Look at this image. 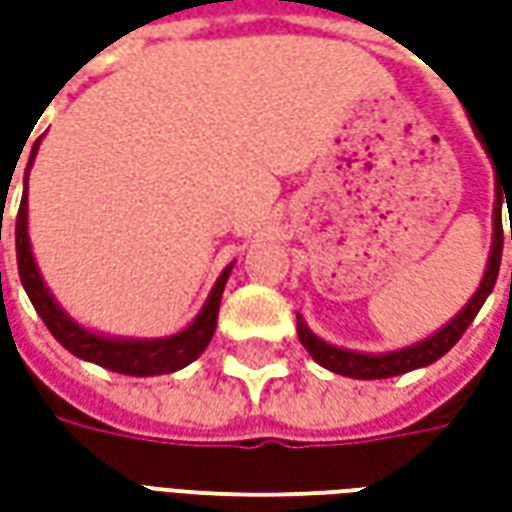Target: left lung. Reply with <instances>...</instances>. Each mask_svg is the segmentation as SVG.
Segmentation results:
<instances>
[{"label":"left lung","mask_w":512,"mask_h":512,"mask_svg":"<svg viewBox=\"0 0 512 512\" xmlns=\"http://www.w3.org/2000/svg\"><path fill=\"white\" fill-rule=\"evenodd\" d=\"M477 134V131H474ZM480 139V134H477ZM483 142V139H480ZM485 153L491 150L488 142H483ZM488 158H494L488 153ZM502 191H505V202H510L512 197V183H502L496 189V202H494V238H491V255H488V263H485V274L480 279V288L474 290V296L466 301L463 307L452 321H447L441 326L439 332H433L425 340H419L414 345H406V348H397V351H384V354H365V351H351V348H337V345L326 343L318 334L312 332L307 321L296 315V329H299L301 345L307 348V354L318 362L326 370L332 373H340V376L348 378H362V381H373V378H392L403 376L408 370H417V367L433 365L436 359L450 351L452 345L461 340V334L469 329V323L474 321V315L480 312V307L485 304V299L491 296V290L496 285V277H499V263H502V244H505V233H502ZM510 241H512V213H510Z\"/></svg>","instance_id":"1"}]
</instances>
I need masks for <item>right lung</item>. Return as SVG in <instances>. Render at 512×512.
Masks as SVG:
<instances>
[{
    "mask_svg": "<svg viewBox=\"0 0 512 512\" xmlns=\"http://www.w3.org/2000/svg\"><path fill=\"white\" fill-rule=\"evenodd\" d=\"M40 139L32 145L29 153L27 172H24V197H21V208L16 216V257H18V277L21 285L27 290L32 307L38 310L43 323L49 326V332L54 334V340L68 348L73 356H79L84 362L101 365L112 373H123V376H164V373H175L180 367L191 365L197 356L208 348L213 332H216V318H219V304H222V293L233 263L224 268L216 285L208 293V299L202 304V310L197 312V318L180 329L178 334L169 337H109V334H98L93 329H87L79 321H73L68 312L62 310L60 301L54 299V293L46 285V279L40 274L35 255H32V244H29L27 230V189H29V169L32 161L38 156ZM2 233V222H0Z\"/></svg>",
    "mask_w": 512,
    "mask_h": 512,
    "instance_id": "1",
    "label": "right lung"
}]
</instances>
